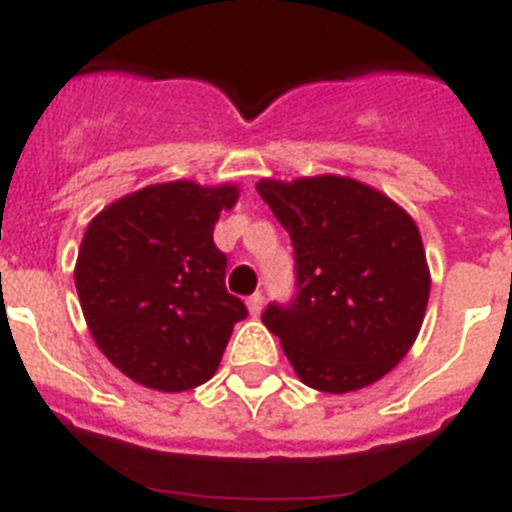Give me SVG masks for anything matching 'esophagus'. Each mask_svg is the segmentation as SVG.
I'll return each instance as SVG.
<instances>
[{
  "label": "esophagus",
  "mask_w": 512,
  "mask_h": 512,
  "mask_svg": "<svg viewBox=\"0 0 512 512\" xmlns=\"http://www.w3.org/2000/svg\"><path fill=\"white\" fill-rule=\"evenodd\" d=\"M262 304H265V299H262V293H252L250 299H247V309H250L252 317H260Z\"/></svg>",
  "instance_id": "34e87169"
}]
</instances>
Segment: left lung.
Returning <instances> with one entry per match:
<instances>
[{
	"label": "left lung",
	"instance_id": "8db88e82",
	"mask_svg": "<svg viewBox=\"0 0 512 512\" xmlns=\"http://www.w3.org/2000/svg\"><path fill=\"white\" fill-rule=\"evenodd\" d=\"M255 188L296 255V299L262 314L296 376L327 394L384 379L428 309L430 268L410 213L353 177H262Z\"/></svg>",
	"mask_w": 512,
	"mask_h": 512
}]
</instances>
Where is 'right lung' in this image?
<instances>
[{"label":"right lung","mask_w":512,"mask_h":512,"mask_svg":"<svg viewBox=\"0 0 512 512\" xmlns=\"http://www.w3.org/2000/svg\"><path fill=\"white\" fill-rule=\"evenodd\" d=\"M239 188L172 180L102 208L84 231L74 268L92 340L128 379L157 391L206 384L247 306L224 286L213 244Z\"/></svg>","instance_id":"right-lung-1"}]
</instances>
